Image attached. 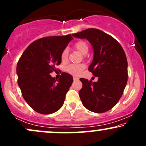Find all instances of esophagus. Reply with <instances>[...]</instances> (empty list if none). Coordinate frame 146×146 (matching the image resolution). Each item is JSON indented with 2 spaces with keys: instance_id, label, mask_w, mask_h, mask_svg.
<instances>
[{
  "instance_id": "1",
  "label": "esophagus",
  "mask_w": 146,
  "mask_h": 146,
  "mask_svg": "<svg viewBox=\"0 0 146 146\" xmlns=\"http://www.w3.org/2000/svg\"><path fill=\"white\" fill-rule=\"evenodd\" d=\"M73 80H74V81H78L79 78H77V77H73Z\"/></svg>"
}]
</instances>
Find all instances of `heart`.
Returning <instances> with one entry per match:
<instances>
[{"mask_svg": "<svg viewBox=\"0 0 146 146\" xmlns=\"http://www.w3.org/2000/svg\"><path fill=\"white\" fill-rule=\"evenodd\" d=\"M75 48L79 52L83 55L87 54L88 51V46L85 41L80 40L77 42L74 45ZM68 56V50L67 48H65L61 53V60L62 62L66 61ZM85 65L84 64H70L66 66V71L68 73H71L74 75H79L82 73V71L84 69Z\"/></svg>", "mask_w": 146, "mask_h": 146, "instance_id": "heart-1", "label": "heart"}]
</instances>
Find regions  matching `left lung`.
Here are the masks:
<instances>
[{"mask_svg":"<svg viewBox=\"0 0 146 146\" xmlns=\"http://www.w3.org/2000/svg\"><path fill=\"white\" fill-rule=\"evenodd\" d=\"M73 36L86 39L92 45L94 56L88 71L98 77L96 82L80 79L83 85L79 92L82 104L93 113L108 111L121 98L128 81L125 52L115 38L100 29H87Z\"/></svg>","mask_w":146,"mask_h":146,"instance_id":"left-lung-1","label":"left lung"}]
</instances>
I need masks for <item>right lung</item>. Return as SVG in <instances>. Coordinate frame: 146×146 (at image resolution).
Listing matches in <instances>:
<instances>
[{
	"label": "right lung",
	"instance_id": "add662e5",
	"mask_svg": "<svg viewBox=\"0 0 146 146\" xmlns=\"http://www.w3.org/2000/svg\"><path fill=\"white\" fill-rule=\"evenodd\" d=\"M72 39L71 34L38 39L28 46L18 60V86L23 98L37 113L48 115L62 106L73 77L62 73L57 80L50 73L56 71L62 52Z\"/></svg>",
	"mask_w": 146,
	"mask_h": 146
}]
</instances>
